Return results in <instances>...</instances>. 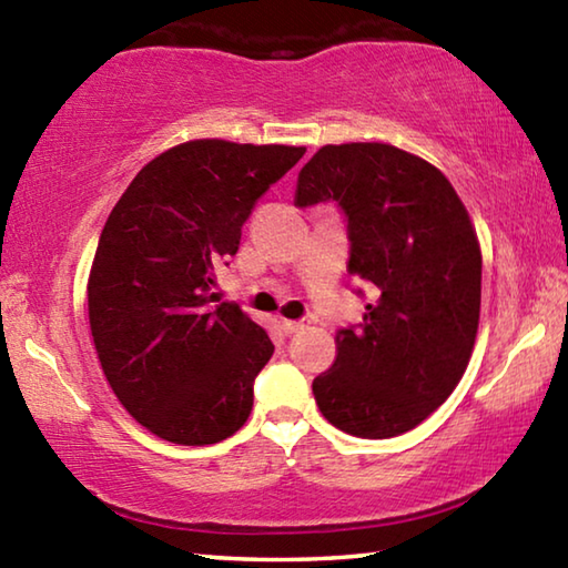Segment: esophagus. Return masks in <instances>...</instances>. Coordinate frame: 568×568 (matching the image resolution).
<instances>
[{"instance_id": "obj_1", "label": "esophagus", "mask_w": 568, "mask_h": 568, "mask_svg": "<svg viewBox=\"0 0 568 568\" xmlns=\"http://www.w3.org/2000/svg\"><path fill=\"white\" fill-rule=\"evenodd\" d=\"M307 325H311V318H303V321H283V331H285V333H297V331L307 328Z\"/></svg>"}]
</instances>
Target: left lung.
Segmentation results:
<instances>
[{"instance_id":"obj_1","label":"left lung","mask_w":568,"mask_h":568,"mask_svg":"<svg viewBox=\"0 0 568 568\" xmlns=\"http://www.w3.org/2000/svg\"><path fill=\"white\" fill-rule=\"evenodd\" d=\"M333 200L348 220V273L376 301L313 381L328 423L393 438L444 403L470 361L480 315V247L444 172L383 142L325 145L297 175L295 205Z\"/></svg>"}]
</instances>
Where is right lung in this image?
Listing matches in <instances>:
<instances>
[{"mask_svg": "<svg viewBox=\"0 0 568 568\" xmlns=\"http://www.w3.org/2000/svg\"><path fill=\"white\" fill-rule=\"evenodd\" d=\"M305 148L190 140L122 192L94 253L88 305L114 396L152 434L207 446L243 428L273 343L235 303H217L215 265L237 253L257 197Z\"/></svg>", "mask_w": 568, "mask_h": 568, "instance_id": "obj_1", "label": "right lung"}]
</instances>
